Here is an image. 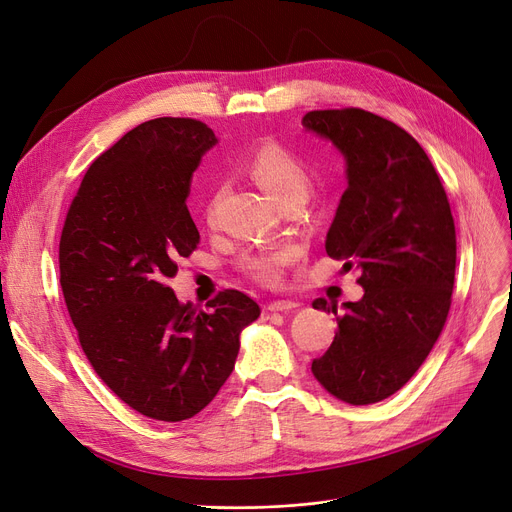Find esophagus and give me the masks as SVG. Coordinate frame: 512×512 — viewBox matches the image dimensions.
<instances>
[{
	"label": "esophagus",
	"instance_id": "esophagus-1",
	"mask_svg": "<svg viewBox=\"0 0 512 512\" xmlns=\"http://www.w3.org/2000/svg\"><path fill=\"white\" fill-rule=\"evenodd\" d=\"M295 307H299V303H295V301H272V303H268L270 311H291Z\"/></svg>",
	"mask_w": 512,
	"mask_h": 512
}]
</instances>
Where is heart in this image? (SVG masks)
<instances>
[{
	"mask_svg": "<svg viewBox=\"0 0 512 512\" xmlns=\"http://www.w3.org/2000/svg\"><path fill=\"white\" fill-rule=\"evenodd\" d=\"M247 171L253 180L268 192L282 207L291 201H303L309 194L311 175L307 163L297 154L276 140L259 144L247 161ZM221 198L219 186L211 188L205 198V219L213 224L217 205ZM299 257L295 244H280V247H261L249 251L240 259L244 274L263 282L276 284L282 280L286 265Z\"/></svg>",
	"mask_w": 512,
	"mask_h": 512,
	"instance_id": "b5f03b06",
	"label": "heart"
}]
</instances>
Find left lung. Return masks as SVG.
<instances>
[{"label": "left lung", "mask_w": 512, "mask_h": 512, "mask_svg": "<svg viewBox=\"0 0 512 512\" xmlns=\"http://www.w3.org/2000/svg\"><path fill=\"white\" fill-rule=\"evenodd\" d=\"M303 127L347 161V190L326 234V253L360 270V301L316 299L339 330L311 362L318 383L351 406L402 389L427 360L452 305L456 228L427 152L399 125L362 108L311 110Z\"/></svg>", "instance_id": "left-lung-1"}]
</instances>
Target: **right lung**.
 Here are the masks:
<instances>
[{"mask_svg":"<svg viewBox=\"0 0 512 512\" xmlns=\"http://www.w3.org/2000/svg\"><path fill=\"white\" fill-rule=\"evenodd\" d=\"M215 142L196 119L133 127L87 169L60 236V286L85 358L121 402L154 420L180 422L211 404L242 328L261 314L234 288L203 311L167 284L201 240L186 198Z\"/></svg>","mask_w":512,"mask_h":512,"instance_id":"add662e5","label":"right lung"}]
</instances>
